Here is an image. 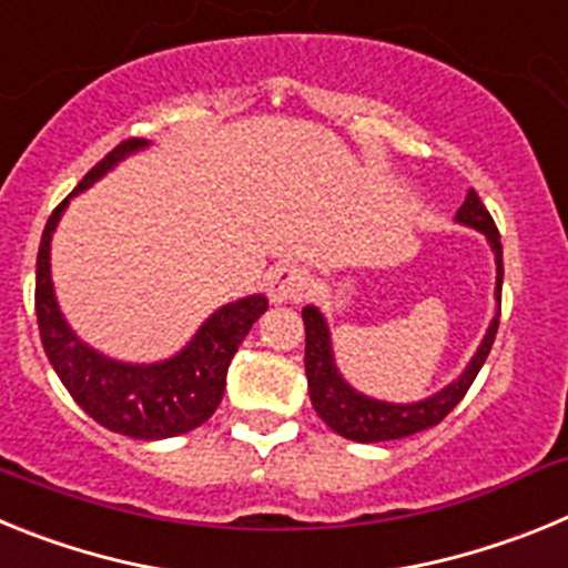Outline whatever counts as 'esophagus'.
<instances>
[{
	"label": "esophagus",
	"instance_id": "34e87169",
	"mask_svg": "<svg viewBox=\"0 0 568 568\" xmlns=\"http://www.w3.org/2000/svg\"><path fill=\"white\" fill-rule=\"evenodd\" d=\"M307 273L295 264H278L267 273V295L273 304H287V301H301L307 293Z\"/></svg>",
	"mask_w": 568,
	"mask_h": 568
}]
</instances>
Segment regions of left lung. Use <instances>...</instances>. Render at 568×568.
I'll return each instance as SVG.
<instances>
[{
    "instance_id": "left-lung-1",
    "label": "left lung",
    "mask_w": 568,
    "mask_h": 568,
    "mask_svg": "<svg viewBox=\"0 0 568 568\" xmlns=\"http://www.w3.org/2000/svg\"><path fill=\"white\" fill-rule=\"evenodd\" d=\"M460 224L475 227L489 239L491 250H495V264H498V287H495V298H498V313L491 318L489 329H486L484 341H480L478 353L471 355L469 366L460 373L458 381L444 386L433 398L418 400V404H386V400L366 398V395L355 393L353 386L341 378L333 361V344H329V329L324 315L315 307L301 310L304 318V333H307V349H304V366H307V384H310V400H313L315 413L321 420L335 429L338 435L358 444H378V440H395L406 438V435L424 433L429 426L440 424L446 415L453 413L471 381L478 378L480 366H484L486 355H489L495 335H498V318H500V287H504V247H500V233L491 222L489 210L478 199L475 190H469L466 202L460 204L458 215Z\"/></svg>"
}]
</instances>
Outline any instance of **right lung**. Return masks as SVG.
<instances>
[{
	"label": "right lung",
	"instance_id": "right-lung-1",
	"mask_svg": "<svg viewBox=\"0 0 568 568\" xmlns=\"http://www.w3.org/2000/svg\"><path fill=\"white\" fill-rule=\"evenodd\" d=\"M148 148L144 139L115 144L79 187L50 213L37 255V321L48 361L90 418L104 429L139 440H162L202 426L219 409L227 366L255 321L267 310L264 295H247L215 310L182 353L159 364H122L90 349L59 313L50 281V239L73 195L99 182L124 155Z\"/></svg>",
	"mask_w": 568,
	"mask_h": 568
}]
</instances>
